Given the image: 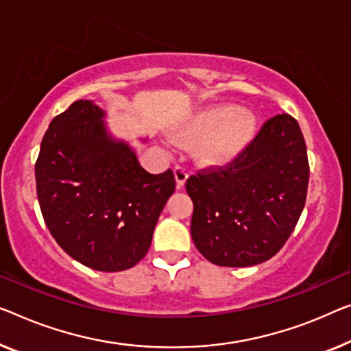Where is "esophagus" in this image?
<instances>
[{"label": "esophagus", "instance_id": "esophagus-1", "mask_svg": "<svg viewBox=\"0 0 351 351\" xmlns=\"http://www.w3.org/2000/svg\"><path fill=\"white\" fill-rule=\"evenodd\" d=\"M173 173H175V181H176V189H182L189 175H187V171L184 169H181V167H176Z\"/></svg>", "mask_w": 351, "mask_h": 351}]
</instances>
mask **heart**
<instances>
[{
  "mask_svg": "<svg viewBox=\"0 0 351 351\" xmlns=\"http://www.w3.org/2000/svg\"><path fill=\"white\" fill-rule=\"evenodd\" d=\"M257 118L233 104H214L178 118L170 132L181 142H198L195 158L203 165L222 167L238 158L252 142Z\"/></svg>",
  "mask_w": 351,
  "mask_h": 351,
  "instance_id": "heart-1",
  "label": "heart"
}]
</instances>
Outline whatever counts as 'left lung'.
Here are the masks:
<instances>
[{
  "instance_id": "left-lung-1",
  "label": "left lung",
  "mask_w": 351,
  "mask_h": 351,
  "mask_svg": "<svg viewBox=\"0 0 351 351\" xmlns=\"http://www.w3.org/2000/svg\"><path fill=\"white\" fill-rule=\"evenodd\" d=\"M307 184L309 162L300 124L290 114H277L232 165L187 180L193 244L219 266L263 263L295 230Z\"/></svg>"
}]
</instances>
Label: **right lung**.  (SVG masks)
<instances>
[{"mask_svg": "<svg viewBox=\"0 0 351 351\" xmlns=\"http://www.w3.org/2000/svg\"><path fill=\"white\" fill-rule=\"evenodd\" d=\"M106 118V110L82 99L51 119L36 162V189L61 249L88 268L117 273L149 250L175 176L148 173Z\"/></svg>", "mask_w": 351, "mask_h": 351, "instance_id": "obj_1", "label": "right lung"}]
</instances>
